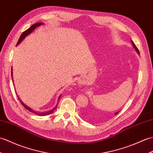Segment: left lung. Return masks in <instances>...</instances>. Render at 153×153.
<instances>
[{
	"instance_id": "left-lung-1",
	"label": "left lung",
	"mask_w": 153,
	"mask_h": 153,
	"mask_svg": "<svg viewBox=\"0 0 153 153\" xmlns=\"http://www.w3.org/2000/svg\"><path fill=\"white\" fill-rule=\"evenodd\" d=\"M131 42H132V45H133V47L134 48V49H136V51H137V53H138V55H140V51H139V50H138V49L137 48V47L136 46V45L134 44V43L133 42V41L132 40H131ZM119 113V111H117V112H115V115H117V114H118V113Z\"/></svg>"
}]
</instances>
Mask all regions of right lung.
<instances>
[{
	"label": "right lung",
	"instance_id": "right-lung-1",
	"mask_svg": "<svg viewBox=\"0 0 153 153\" xmlns=\"http://www.w3.org/2000/svg\"><path fill=\"white\" fill-rule=\"evenodd\" d=\"M43 24H44V23H41V22H40V23H35V24L33 25H32L29 28H28V29H27V30L23 32V33H22V34L21 35V36H20L18 42H17V44L16 45H18L21 43V42L24 40L25 38H26V36H27L28 35H29L30 33H33V32L35 30V28H36L38 27H40V25H43ZM12 80H13L12 67ZM60 97H61V94H60V95L59 96V98H58V101H57L58 102H59V99H60ZM17 97H18L20 102L21 103V104H22V105L24 106L25 108V109H27V110H28V111H30V112H32V113H34V114H36V115H39V116H45V115H49V114H51V113H53V111H54L56 109V106H57V104H56V105L55 106V107L53 108L52 109L49 110V111H45V112H38V111H34V110L28 107V106H27V105L25 104L21 100V99L19 98L18 96H17Z\"/></svg>",
	"mask_w": 153,
	"mask_h": 153
}]
</instances>
